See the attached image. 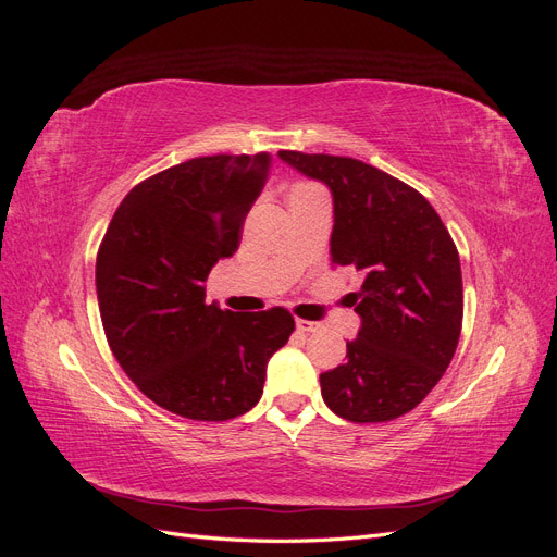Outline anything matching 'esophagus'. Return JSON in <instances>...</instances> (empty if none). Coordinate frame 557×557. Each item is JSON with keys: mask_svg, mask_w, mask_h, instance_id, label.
<instances>
[{"mask_svg": "<svg viewBox=\"0 0 557 557\" xmlns=\"http://www.w3.org/2000/svg\"><path fill=\"white\" fill-rule=\"evenodd\" d=\"M297 330L299 332H318L320 330V325L318 323H311V320H301V318H297Z\"/></svg>", "mask_w": 557, "mask_h": 557, "instance_id": "34e87169", "label": "esophagus"}]
</instances>
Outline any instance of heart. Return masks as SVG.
<instances>
[{
	"instance_id": "heart-1",
	"label": "heart",
	"mask_w": 557,
	"mask_h": 557,
	"mask_svg": "<svg viewBox=\"0 0 557 557\" xmlns=\"http://www.w3.org/2000/svg\"><path fill=\"white\" fill-rule=\"evenodd\" d=\"M299 188H313V185H297V188H295V190H299Z\"/></svg>"
}]
</instances>
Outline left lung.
I'll use <instances>...</instances> for the list:
<instances>
[{
  "instance_id": "obj_1",
  "label": "left lung",
  "mask_w": 557,
  "mask_h": 557,
  "mask_svg": "<svg viewBox=\"0 0 557 557\" xmlns=\"http://www.w3.org/2000/svg\"><path fill=\"white\" fill-rule=\"evenodd\" d=\"M330 185L332 264L364 276L350 305L362 318L348 362L320 374L327 407L350 423H385L440 383L462 330V272L440 213L411 185L356 158L278 150Z\"/></svg>"
}]
</instances>
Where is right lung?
Segmentation results:
<instances>
[{
	"instance_id": "right-lung-1",
	"label": "right lung",
	"mask_w": 557,
	"mask_h": 557,
	"mask_svg": "<svg viewBox=\"0 0 557 557\" xmlns=\"http://www.w3.org/2000/svg\"><path fill=\"white\" fill-rule=\"evenodd\" d=\"M269 156H205L137 183L97 250V299L109 348L158 407L190 420H230L262 397L267 360L295 318L272 307L207 305L211 267L239 248Z\"/></svg>"
}]
</instances>
